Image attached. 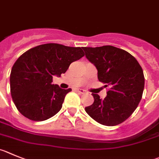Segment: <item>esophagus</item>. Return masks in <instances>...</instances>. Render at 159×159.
Listing matches in <instances>:
<instances>
[{
	"label": "esophagus",
	"instance_id": "1",
	"mask_svg": "<svg viewBox=\"0 0 159 159\" xmlns=\"http://www.w3.org/2000/svg\"><path fill=\"white\" fill-rule=\"evenodd\" d=\"M76 90H77V91H78L79 93H85V90L82 89H77Z\"/></svg>",
	"mask_w": 159,
	"mask_h": 159
}]
</instances>
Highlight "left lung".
Masks as SVG:
<instances>
[{"label":"left lung","instance_id":"1","mask_svg":"<svg viewBox=\"0 0 159 159\" xmlns=\"http://www.w3.org/2000/svg\"><path fill=\"white\" fill-rule=\"evenodd\" d=\"M85 57L97 69L99 81L109 87L101 100L92 93L94 102L84 108L92 118L107 126H114L127 119L137 107L144 89L141 66L128 52L111 45L84 47Z\"/></svg>","mask_w":159,"mask_h":159}]
</instances>
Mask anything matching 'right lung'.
Returning <instances> with one entry per match:
<instances>
[{
    "mask_svg": "<svg viewBox=\"0 0 159 159\" xmlns=\"http://www.w3.org/2000/svg\"><path fill=\"white\" fill-rule=\"evenodd\" d=\"M80 47L49 43L23 53L16 61L10 75V89L18 111L33 121H44L57 114L71 89L52 84L72 62L84 56Z\"/></svg>",
    "mask_w": 159,
    "mask_h": 159,
    "instance_id": "right-lung-1",
    "label": "right lung"
}]
</instances>
